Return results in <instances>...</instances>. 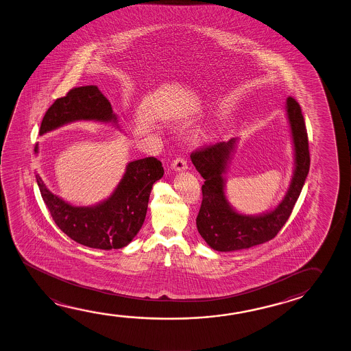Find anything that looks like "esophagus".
<instances>
[{
	"label": "esophagus",
	"mask_w": 351,
	"mask_h": 351,
	"mask_svg": "<svg viewBox=\"0 0 351 351\" xmlns=\"http://www.w3.org/2000/svg\"><path fill=\"white\" fill-rule=\"evenodd\" d=\"M172 166L173 169H174V171H177V172L185 171V169L188 168L186 160H185L184 157H182V156H179V157H177L176 160H173Z\"/></svg>",
	"instance_id": "1"
}]
</instances>
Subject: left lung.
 Masks as SVG:
<instances>
[{
  "label": "left lung",
  "instance_id": "8db88e82",
  "mask_svg": "<svg viewBox=\"0 0 351 351\" xmlns=\"http://www.w3.org/2000/svg\"><path fill=\"white\" fill-rule=\"evenodd\" d=\"M287 117L295 146V172L291 184L279 206L261 216L236 213L225 196L227 163L231 160L236 140L196 149L191 155L196 171L205 179L202 186V202L196 217L197 231L215 250H247L273 239L289 220L309 171L308 136L298 101L289 97Z\"/></svg>",
  "mask_w": 351,
  "mask_h": 351
}]
</instances>
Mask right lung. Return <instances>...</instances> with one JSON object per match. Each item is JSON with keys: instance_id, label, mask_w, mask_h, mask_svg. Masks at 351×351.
Returning a JSON list of instances; mask_svg holds the SVG:
<instances>
[{"instance_id": "add662e5", "label": "right lung", "mask_w": 351, "mask_h": 351, "mask_svg": "<svg viewBox=\"0 0 351 351\" xmlns=\"http://www.w3.org/2000/svg\"><path fill=\"white\" fill-rule=\"evenodd\" d=\"M76 120L115 121L110 101L97 86L75 87L58 98L43 118L40 135ZM38 151V145L34 147ZM155 157L132 160L113 195L93 208H77L53 195L36 174L43 200L56 226L75 242L98 250H119L143 227L152 185L163 177Z\"/></svg>"}]
</instances>
